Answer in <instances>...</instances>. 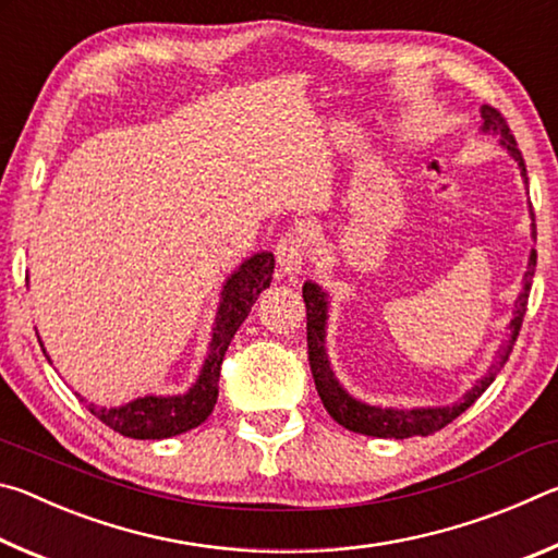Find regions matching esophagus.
Masks as SVG:
<instances>
[{
    "label": "esophagus",
    "mask_w": 558,
    "mask_h": 558,
    "mask_svg": "<svg viewBox=\"0 0 558 558\" xmlns=\"http://www.w3.org/2000/svg\"><path fill=\"white\" fill-rule=\"evenodd\" d=\"M305 239L298 231H288L286 235H280V241L276 245V258L280 263V268L288 272V276H295V272L302 270V260H305Z\"/></svg>",
    "instance_id": "1"
}]
</instances>
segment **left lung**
<instances>
[{
    "mask_svg": "<svg viewBox=\"0 0 558 558\" xmlns=\"http://www.w3.org/2000/svg\"><path fill=\"white\" fill-rule=\"evenodd\" d=\"M483 130L485 132H495L499 135L509 155L514 157V162L522 169V177L526 179V165L522 157V149L517 147V140L509 130L507 120L502 118V112L493 106H483ZM534 235H536V226H534ZM534 268H536V251L529 256V268L524 276V290L519 292L517 298V310H514V319H512V342L522 329L524 315H526V302H529V290H532V278H534ZM302 298H305V307H307V356H310V369H313L315 376V386L319 399H323L327 413L344 426L347 430L362 433V436H374V438H411V436H433L440 428H446L448 423L458 418L462 411H468L472 403H475L480 396L485 393L489 384L495 381L497 376V366H502L509 356V349H512V342H509L502 352H499V362L487 372L485 379H480L475 384V389H470L462 401L456 405H446V409H413V411H393V409H376V405H366L354 401L352 396H347L342 386L337 384L332 369H329L327 354H325V319H327V300L325 292L319 290L313 282H305L302 288Z\"/></svg>",
    "mask_w": 558,
    "mask_h": 558,
    "instance_id": "left-lung-1",
    "label": "left lung"
}]
</instances>
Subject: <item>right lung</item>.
<instances>
[{
    "mask_svg": "<svg viewBox=\"0 0 558 558\" xmlns=\"http://www.w3.org/2000/svg\"><path fill=\"white\" fill-rule=\"evenodd\" d=\"M272 268H276L272 253H258V256L245 260L226 282L209 356H206L199 381L184 396H167V399H162V396H145V399L125 403L120 409H96V405H88L90 413L106 423L108 428L120 433V436L137 440L172 438L179 436V433L202 426L209 418L216 396H219V376L226 349H229L235 329L241 327L251 307L256 305L260 292L270 286Z\"/></svg>",
    "mask_w": 558,
    "mask_h": 558,
    "instance_id": "obj_1",
    "label": "right lung"
}]
</instances>
